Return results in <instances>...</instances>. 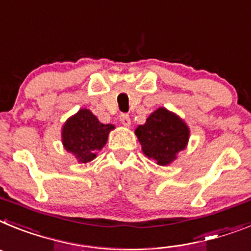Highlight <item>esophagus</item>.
<instances>
[{"instance_id":"34e87169","label":"esophagus","mask_w":251,"mask_h":251,"mask_svg":"<svg viewBox=\"0 0 251 251\" xmlns=\"http://www.w3.org/2000/svg\"><path fill=\"white\" fill-rule=\"evenodd\" d=\"M120 121H121V124H123L124 126H126V127H128V126L131 125V120H130L128 115H126V113H123V115L120 116Z\"/></svg>"}]
</instances>
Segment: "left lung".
Returning a JSON list of instances; mask_svg holds the SVG:
<instances>
[{"label": "left lung", "mask_w": 251, "mask_h": 251, "mask_svg": "<svg viewBox=\"0 0 251 251\" xmlns=\"http://www.w3.org/2000/svg\"><path fill=\"white\" fill-rule=\"evenodd\" d=\"M141 150L158 165H169L177 159L178 152L187 148L189 127L177 113L165 107L156 108L144 125L135 128Z\"/></svg>", "instance_id": "8db88e82"}]
</instances>
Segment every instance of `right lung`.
<instances>
[{
    "instance_id": "add662e5",
    "label": "right lung",
    "mask_w": 251,
    "mask_h": 251,
    "mask_svg": "<svg viewBox=\"0 0 251 251\" xmlns=\"http://www.w3.org/2000/svg\"><path fill=\"white\" fill-rule=\"evenodd\" d=\"M113 128L112 124L100 123L88 108H80L63 125V147L79 163L92 162L97 151L106 145L108 134Z\"/></svg>"
}]
</instances>
